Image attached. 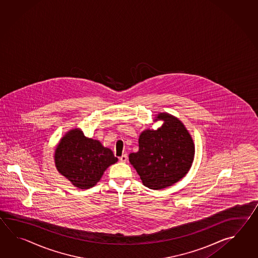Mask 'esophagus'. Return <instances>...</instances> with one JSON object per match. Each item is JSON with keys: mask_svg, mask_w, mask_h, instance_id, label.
I'll list each match as a JSON object with an SVG mask.
<instances>
[{"mask_svg": "<svg viewBox=\"0 0 258 258\" xmlns=\"http://www.w3.org/2000/svg\"><path fill=\"white\" fill-rule=\"evenodd\" d=\"M127 159H128V157H127L126 154H124V155H122L121 157L119 158V160H120L121 162H126Z\"/></svg>", "mask_w": 258, "mask_h": 258, "instance_id": "34e87169", "label": "esophagus"}]
</instances>
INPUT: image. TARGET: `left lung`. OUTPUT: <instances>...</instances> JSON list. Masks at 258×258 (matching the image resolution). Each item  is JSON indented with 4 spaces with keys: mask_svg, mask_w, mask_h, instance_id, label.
<instances>
[{
    "mask_svg": "<svg viewBox=\"0 0 258 258\" xmlns=\"http://www.w3.org/2000/svg\"><path fill=\"white\" fill-rule=\"evenodd\" d=\"M157 119L164 123L158 130L140 135L139 150L129 155L145 186L159 190L180 181L190 170L195 156L192 137L180 120L168 113Z\"/></svg>",
    "mask_w": 258,
    "mask_h": 258,
    "instance_id": "1",
    "label": "left lung"
}]
</instances>
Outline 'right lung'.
<instances>
[{
  "mask_svg": "<svg viewBox=\"0 0 258 258\" xmlns=\"http://www.w3.org/2000/svg\"><path fill=\"white\" fill-rule=\"evenodd\" d=\"M54 158L57 170L79 189L93 187L105 170L118 160L110 149L98 140L87 138L79 129L61 138Z\"/></svg>",
  "mask_w": 258,
  "mask_h": 258,
  "instance_id": "1",
  "label": "right lung"
}]
</instances>
